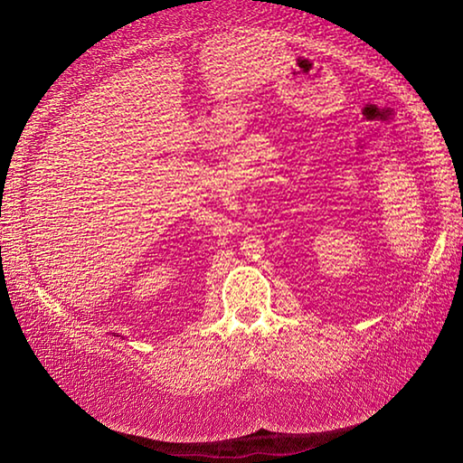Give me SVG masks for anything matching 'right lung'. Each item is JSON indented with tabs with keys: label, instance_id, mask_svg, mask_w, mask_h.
Here are the masks:
<instances>
[{
	"label": "right lung",
	"instance_id": "add662e5",
	"mask_svg": "<svg viewBox=\"0 0 463 463\" xmlns=\"http://www.w3.org/2000/svg\"><path fill=\"white\" fill-rule=\"evenodd\" d=\"M116 336H118V335H116Z\"/></svg>",
	"mask_w": 463,
	"mask_h": 463
}]
</instances>
